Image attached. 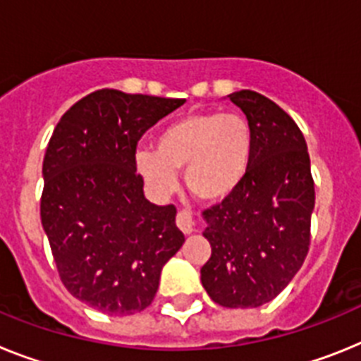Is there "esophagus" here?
I'll return each instance as SVG.
<instances>
[{
  "label": "esophagus",
  "mask_w": 361,
  "mask_h": 361,
  "mask_svg": "<svg viewBox=\"0 0 361 361\" xmlns=\"http://www.w3.org/2000/svg\"><path fill=\"white\" fill-rule=\"evenodd\" d=\"M176 224L178 227L183 231L185 234H190L194 231V218H192V212L187 211V209H181L176 216Z\"/></svg>",
  "instance_id": "esophagus-1"
}]
</instances>
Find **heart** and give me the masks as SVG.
<instances>
[{"label":"heart","mask_w":361,"mask_h":361,"mask_svg":"<svg viewBox=\"0 0 361 361\" xmlns=\"http://www.w3.org/2000/svg\"><path fill=\"white\" fill-rule=\"evenodd\" d=\"M256 137L240 112H192L172 121L156 136V150L140 149L137 172L158 194L176 187V171L185 169V185L194 198L221 202L249 174Z\"/></svg>","instance_id":"heart-1"}]
</instances>
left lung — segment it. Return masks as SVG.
<instances>
[{"label": "left lung", "mask_w": 361, "mask_h": 361, "mask_svg": "<svg viewBox=\"0 0 361 361\" xmlns=\"http://www.w3.org/2000/svg\"><path fill=\"white\" fill-rule=\"evenodd\" d=\"M228 98L252 125L256 145L245 181L203 211L212 252L202 283L218 305L247 309L274 300L303 265L314 180L305 137L283 109L255 90Z\"/></svg>", "instance_id": "1"}]
</instances>
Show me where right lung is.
Segmentation results:
<instances>
[{
    "label": "right lung",
    "instance_id": "add662e5",
    "mask_svg": "<svg viewBox=\"0 0 361 361\" xmlns=\"http://www.w3.org/2000/svg\"><path fill=\"white\" fill-rule=\"evenodd\" d=\"M183 103L102 89L74 103L52 133L42 225L63 285L92 309L142 312L183 245L176 207L145 198L134 161L145 130Z\"/></svg>",
    "mask_w": 361,
    "mask_h": 361
}]
</instances>
